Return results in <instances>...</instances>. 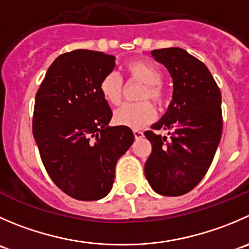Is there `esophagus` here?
<instances>
[{"label": "esophagus", "mask_w": 249, "mask_h": 249, "mask_svg": "<svg viewBox=\"0 0 249 249\" xmlns=\"http://www.w3.org/2000/svg\"><path fill=\"white\" fill-rule=\"evenodd\" d=\"M134 136L136 140L142 139V137H143V132L140 131V130H134Z\"/></svg>", "instance_id": "34e87169"}]
</instances>
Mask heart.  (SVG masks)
<instances>
[{"label":"heart","mask_w":249,"mask_h":249,"mask_svg":"<svg viewBox=\"0 0 249 249\" xmlns=\"http://www.w3.org/2000/svg\"><path fill=\"white\" fill-rule=\"evenodd\" d=\"M126 71L132 79L146 84L140 100H152L157 105L165 102V92L161 88V73L154 64L143 59H134L126 64ZM124 83L117 71H110L100 84V91L103 98L110 105H119L123 98ZM156 110L149 102L126 103L114 112V123L123 126L140 129L153 122Z\"/></svg>","instance_id":"b5f03b06"}]
</instances>
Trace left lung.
<instances>
[{
	"label": "left lung",
	"mask_w": 249,
	"mask_h": 249,
	"mask_svg": "<svg viewBox=\"0 0 249 249\" xmlns=\"http://www.w3.org/2000/svg\"><path fill=\"white\" fill-rule=\"evenodd\" d=\"M173 79V100L152 129L169 130L170 137L146 131L152 153L144 175L163 196H181L195 189L208 171L223 131L221 95L204 63L178 47L153 50Z\"/></svg>",
	"instance_id": "obj_1"
}]
</instances>
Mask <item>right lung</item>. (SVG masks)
<instances>
[{
    "label": "right lung",
    "mask_w": 249,
    "mask_h": 249,
    "mask_svg": "<svg viewBox=\"0 0 249 249\" xmlns=\"http://www.w3.org/2000/svg\"><path fill=\"white\" fill-rule=\"evenodd\" d=\"M115 57L76 50L51 64L35 97L33 135L53 182L79 201L112 190L117 161L134 142L127 126H109L112 109L100 84Z\"/></svg>",
    "instance_id": "obj_1"
}]
</instances>
